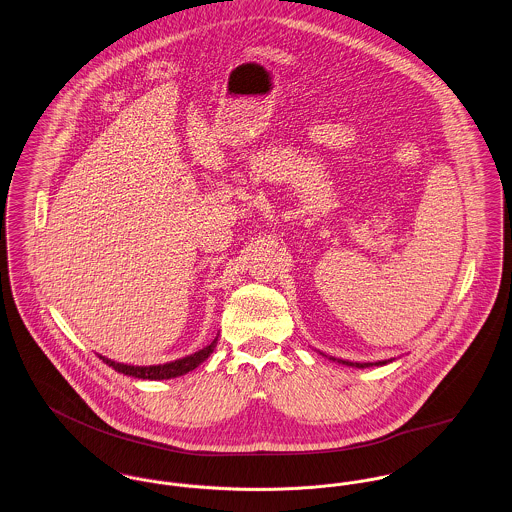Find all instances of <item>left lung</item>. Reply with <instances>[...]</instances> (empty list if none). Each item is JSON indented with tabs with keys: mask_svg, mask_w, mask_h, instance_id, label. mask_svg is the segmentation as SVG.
Here are the masks:
<instances>
[{
	"mask_svg": "<svg viewBox=\"0 0 512 512\" xmlns=\"http://www.w3.org/2000/svg\"><path fill=\"white\" fill-rule=\"evenodd\" d=\"M331 360H337V362H341V364H347V366H354V368H368V366H384V364L392 362V360H378V362H349V360H341V358H333V356H331Z\"/></svg>",
	"mask_w": 512,
	"mask_h": 512,
	"instance_id": "left-lung-1",
	"label": "left lung"
}]
</instances>
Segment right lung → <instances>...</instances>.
<instances>
[{
  "label": "right lung",
  "instance_id": "1",
  "mask_svg": "<svg viewBox=\"0 0 512 512\" xmlns=\"http://www.w3.org/2000/svg\"><path fill=\"white\" fill-rule=\"evenodd\" d=\"M216 343H218V337H214V341L210 345H206L204 349H200L197 353L189 354V356H183V358H177L173 362H165V364H156V366H132V364H120L115 362L107 356H101L99 358L109 364L111 368H115L120 374L124 376H132V378H140V380H169V378H177V376H183L191 370H195L198 364H202L212 351L216 349Z\"/></svg>",
  "mask_w": 512,
  "mask_h": 512
}]
</instances>
